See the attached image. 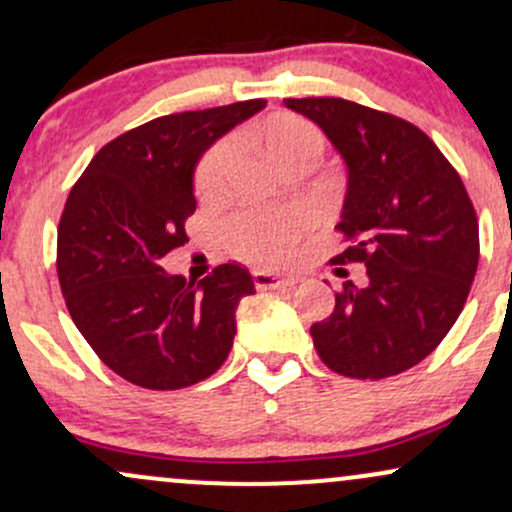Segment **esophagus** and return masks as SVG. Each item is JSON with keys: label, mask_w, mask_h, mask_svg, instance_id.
I'll return each mask as SVG.
<instances>
[{"label": "esophagus", "mask_w": 512, "mask_h": 512, "mask_svg": "<svg viewBox=\"0 0 512 512\" xmlns=\"http://www.w3.org/2000/svg\"><path fill=\"white\" fill-rule=\"evenodd\" d=\"M252 281H255L257 289H291L301 281V276L296 274H274V272H264V269H255L252 272Z\"/></svg>", "instance_id": "obj_1"}]
</instances>
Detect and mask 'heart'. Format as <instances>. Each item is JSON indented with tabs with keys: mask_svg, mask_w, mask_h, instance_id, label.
<instances>
[{
	"mask_svg": "<svg viewBox=\"0 0 512 512\" xmlns=\"http://www.w3.org/2000/svg\"><path fill=\"white\" fill-rule=\"evenodd\" d=\"M267 144L272 154L286 168H291L298 163H315L322 154L325 139H322L320 129L310 125L308 120L284 117L267 129ZM236 156V139H223V142L211 146L197 168V190L202 195L219 192L231 175ZM303 226V211L245 209L226 223V240L228 248L240 257L257 262H276L289 248L291 240L303 231Z\"/></svg>",
	"mask_w": 512,
	"mask_h": 512,
	"instance_id": "heart-1",
	"label": "heart"
}]
</instances>
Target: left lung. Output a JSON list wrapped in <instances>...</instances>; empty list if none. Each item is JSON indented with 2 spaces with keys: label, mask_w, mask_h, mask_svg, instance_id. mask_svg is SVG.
Returning <instances> with one entry per match:
<instances>
[{
  "label": "left lung",
  "mask_w": 512,
  "mask_h": 512,
  "mask_svg": "<svg viewBox=\"0 0 512 512\" xmlns=\"http://www.w3.org/2000/svg\"><path fill=\"white\" fill-rule=\"evenodd\" d=\"M346 166L334 262H363L327 320L310 327L317 356L346 378L380 380L431 354L460 317L479 264V223L460 175L411 122L344 98H286Z\"/></svg>",
  "instance_id": "8db88e82"
}]
</instances>
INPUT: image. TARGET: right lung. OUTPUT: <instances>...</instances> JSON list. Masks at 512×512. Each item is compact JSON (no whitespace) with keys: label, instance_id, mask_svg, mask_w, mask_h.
<instances>
[{"label":"right lung","instance_id":"add662e5","mask_svg":"<svg viewBox=\"0 0 512 512\" xmlns=\"http://www.w3.org/2000/svg\"><path fill=\"white\" fill-rule=\"evenodd\" d=\"M262 98L163 115L120 134L88 163L57 228V276L69 315L98 358L127 383L180 390L231 354L240 298L255 293L240 264L202 281L161 260L187 240L195 166L216 139L257 115Z\"/></svg>","mask_w":512,"mask_h":512}]
</instances>
